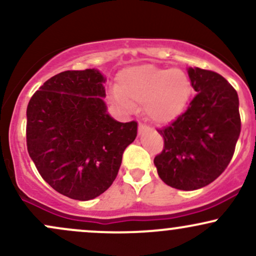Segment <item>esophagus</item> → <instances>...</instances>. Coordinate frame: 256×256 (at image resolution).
Returning a JSON list of instances; mask_svg holds the SVG:
<instances>
[{
	"instance_id": "34e87169",
	"label": "esophagus",
	"mask_w": 256,
	"mask_h": 256,
	"mask_svg": "<svg viewBox=\"0 0 256 256\" xmlns=\"http://www.w3.org/2000/svg\"><path fill=\"white\" fill-rule=\"evenodd\" d=\"M146 130H148V128H146L144 124H142V122L138 124V132H140V134H143V132H146Z\"/></svg>"
}]
</instances>
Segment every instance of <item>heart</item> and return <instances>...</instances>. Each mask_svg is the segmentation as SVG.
<instances>
[{"label": "heart", "mask_w": 256, "mask_h": 256, "mask_svg": "<svg viewBox=\"0 0 256 256\" xmlns=\"http://www.w3.org/2000/svg\"><path fill=\"white\" fill-rule=\"evenodd\" d=\"M190 92L192 83L182 70L138 64L119 72L113 100L126 112H134V104H143L149 120L165 125L182 113Z\"/></svg>", "instance_id": "1"}]
</instances>
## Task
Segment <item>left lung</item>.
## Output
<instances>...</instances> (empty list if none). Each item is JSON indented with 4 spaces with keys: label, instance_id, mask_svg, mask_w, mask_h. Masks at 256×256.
I'll list each match as a JSON object with an SVG mask.
<instances>
[{
    "label": "left lung",
    "instance_id": "1",
    "mask_svg": "<svg viewBox=\"0 0 256 256\" xmlns=\"http://www.w3.org/2000/svg\"><path fill=\"white\" fill-rule=\"evenodd\" d=\"M198 95L171 125L158 130L165 146L154 158L158 177L185 192L210 184L225 171L240 134L238 95L218 73L188 68Z\"/></svg>",
    "mask_w": 256,
    "mask_h": 256
}]
</instances>
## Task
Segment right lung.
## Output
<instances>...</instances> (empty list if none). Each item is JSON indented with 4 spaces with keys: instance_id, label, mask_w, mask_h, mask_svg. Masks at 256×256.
<instances>
[{
    "instance_id": "right-lung-1",
    "label": "right lung",
    "mask_w": 256,
    "mask_h": 256,
    "mask_svg": "<svg viewBox=\"0 0 256 256\" xmlns=\"http://www.w3.org/2000/svg\"><path fill=\"white\" fill-rule=\"evenodd\" d=\"M106 78L98 70L64 71L34 94L28 104V152L42 178L67 198L89 201L110 186L137 122L108 114Z\"/></svg>"
}]
</instances>
